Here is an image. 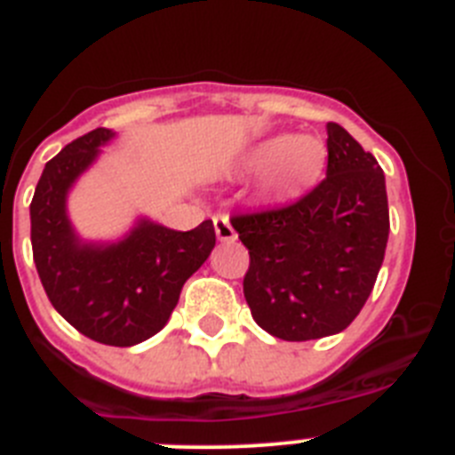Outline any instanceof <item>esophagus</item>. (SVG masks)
I'll list each match as a JSON object with an SVG mask.
<instances>
[{"instance_id": "1", "label": "esophagus", "mask_w": 455, "mask_h": 455, "mask_svg": "<svg viewBox=\"0 0 455 455\" xmlns=\"http://www.w3.org/2000/svg\"><path fill=\"white\" fill-rule=\"evenodd\" d=\"M214 230H216V236H219V241H223V243H232V241H236V232L235 228H232L228 216H216Z\"/></svg>"}]
</instances>
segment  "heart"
Masks as SVG:
<instances>
[{"label":"heart","mask_w":455,"mask_h":455,"mask_svg":"<svg viewBox=\"0 0 455 455\" xmlns=\"http://www.w3.org/2000/svg\"><path fill=\"white\" fill-rule=\"evenodd\" d=\"M328 164V146L316 134H275L248 148L241 166L259 172V193L291 200L315 187Z\"/></svg>","instance_id":"heart-1"}]
</instances>
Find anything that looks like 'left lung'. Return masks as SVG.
<instances>
[{
	"label": "left lung",
	"instance_id": "obj_1",
	"mask_svg": "<svg viewBox=\"0 0 455 455\" xmlns=\"http://www.w3.org/2000/svg\"><path fill=\"white\" fill-rule=\"evenodd\" d=\"M325 180L299 203L235 216L251 252L243 293L259 328L284 341L337 335L367 303L389 236L385 175L337 123Z\"/></svg>",
	"mask_w": 455,
	"mask_h": 455
}]
</instances>
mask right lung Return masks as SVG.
I'll use <instances>...</instances> for the list:
<instances>
[{"label":"right lung","mask_w":455,"mask_h":455,"mask_svg":"<svg viewBox=\"0 0 455 455\" xmlns=\"http://www.w3.org/2000/svg\"><path fill=\"white\" fill-rule=\"evenodd\" d=\"M114 139V130L98 127L45 164L29 207L31 248L47 299L68 323L107 347H134L168 323L216 232L212 220L180 232L140 216L120 239L79 236L68 196Z\"/></svg>","instance_id":"add662e5"}]
</instances>
